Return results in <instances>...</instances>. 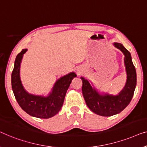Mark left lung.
Segmentation results:
<instances>
[{"instance_id": "obj_1", "label": "left lung", "mask_w": 147, "mask_h": 147, "mask_svg": "<svg viewBox=\"0 0 147 147\" xmlns=\"http://www.w3.org/2000/svg\"><path fill=\"white\" fill-rule=\"evenodd\" d=\"M113 45L125 55V65L127 74L125 87L119 94H100L92 87L87 80L83 77L80 78L82 81V94L86 105L92 112L103 117H111L123 111L131 102L136 84V70L131 53L121 43L115 42Z\"/></svg>"}]
</instances>
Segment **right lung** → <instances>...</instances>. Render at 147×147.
Masks as SVG:
<instances>
[{"label":"right lung","instance_id":"1","mask_svg":"<svg viewBox=\"0 0 147 147\" xmlns=\"http://www.w3.org/2000/svg\"><path fill=\"white\" fill-rule=\"evenodd\" d=\"M27 49L16 56L11 75L12 91L19 106L26 113L40 119H49L57 115L61 109L67 91L76 74L71 73L58 79L52 91L47 96L30 94L24 89L20 78V67L23 55Z\"/></svg>","mask_w":147,"mask_h":147}]
</instances>
